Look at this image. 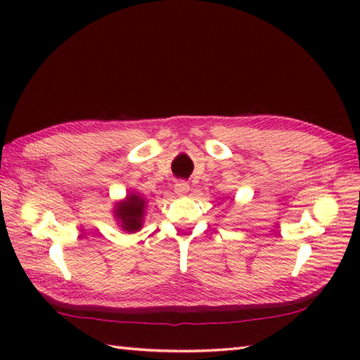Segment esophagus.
Instances as JSON below:
<instances>
[{"instance_id":"obj_1","label":"esophagus","mask_w":360,"mask_h":360,"mask_svg":"<svg viewBox=\"0 0 360 360\" xmlns=\"http://www.w3.org/2000/svg\"><path fill=\"white\" fill-rule=\"evenodd\" d=\"M190 190V186L187 184L186 181H178L174 184V193L178 195V196H184V195H187V192Z\"/></svg>"}]
</instances>
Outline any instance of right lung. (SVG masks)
<instances>
[{
    "mask_svg": "<svg viewBox=\"0 0 360 360\" xmlns=\"http://www.w3.org/2000/svg\"><path fill=\"white\" fill-rule=\"evenodd\" d=\"M145 207H147V201L141 195L129 193L125 201L117 202L114 213H116V218L124 231L137 232L143 223Z\"/></svg>",
    "mask_w": 360,
    "mask_h": 360,
    "instance_id": "1",
    "label": "right lung"
}]
</instances>
